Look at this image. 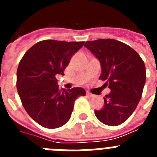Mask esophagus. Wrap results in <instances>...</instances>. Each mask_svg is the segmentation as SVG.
<instances>
[{"mask_svg": "<svg viewBox=\"0 0 157 157\" xmlns=\"http://www.w3.org/2000/svg\"><path fill=\"white\" fill-rule=\"evenodd\" d=\"M86 94L89 96V97H94V96H95V95H94V94H91V93H90V92H87Z\"/></svg>", "mask_w": 157, "mask_h": 157, "instance_id": "34e87169", "label": "esophagus"}]
</instances>
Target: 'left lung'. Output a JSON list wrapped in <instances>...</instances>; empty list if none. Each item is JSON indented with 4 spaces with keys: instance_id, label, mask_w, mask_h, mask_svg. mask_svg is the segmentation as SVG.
I'll list each match as a JSON object with an SVG mask.
<instances>
[{
    "instance_id": "left-lung-1",
    "label": "left lung",
    "mask_w": 157,
    "mask_h": 157,
    "mask_svg": "<svg viewBox=\"0 0 157 157\" xmlns=\"http://www.w3.org/2000/svg\"><path fill=\"white\" fill-rule=\"evenodd\" d=\"M84 46L99 60V79L106 81L105 84L111 90L104 98L103 108L94 111L96 117L105 125H120L141 100L146 80L145 63L135 50L117 40L86 41Z\"/></svg>"
}]
</instances>
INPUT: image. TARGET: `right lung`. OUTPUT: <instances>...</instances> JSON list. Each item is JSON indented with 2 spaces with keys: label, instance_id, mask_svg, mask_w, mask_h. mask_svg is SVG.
<instances>
[{
  "label": "right lung",
  "instance_id": "right-lung-1",
  "mask_svg": "<svg viewBox=\"0 0 157 157\" xmlns=\"http://www.w3.org/2000/svg\"><path fill=\"white\" fill-rule=\"evenodd\" d=\"M83 45L84 41L44 40L33 45L19 62L18 94L26 112L43 127L64 125L70 120L75 101L86 94L81 87L60 90L56 79L64 75L71 58Z\"/></svg>",
  "mask_w": 157,
  "mask_h": 157
}]
</instances>
